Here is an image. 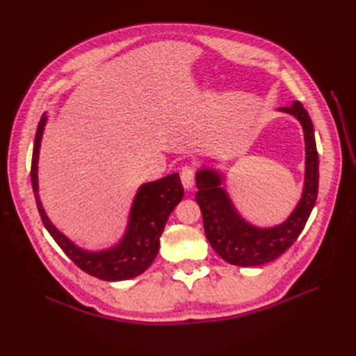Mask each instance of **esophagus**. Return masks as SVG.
<instances>
[{
	"mask_svg": "<svg viewBox=\"0 0 356 356\" xmlns=\"http://www.w3.org/2000/svg\"><path fill=\"white\" fill-rule=\"evenodd\" d=\"M181 182L184 186L186 190H191L193 186H195V168L191 165H186L182 166L181 169Z\"/></svg>",
	"mask_w": 356,
	"mask_h": 356,
	"instance_id": "1",
	"label": "esophagus"
}]
</instances>
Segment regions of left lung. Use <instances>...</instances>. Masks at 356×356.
<instances>
[{
    "instance_id": "8db88e82",
    "label": "left lung",
    "mask_w": 356,
    "mask_h": 356,
    "mask_svg": "<svg viewBox=\"0 0 356 356\" xmlns=\"http://www.w3.org/2000/svg\"><path fill=\"white\" fill-rule=\"evenodd\" d=\"M279 111L296 117L303 127L306 144L305 187L289 217L275 227H257L242 218L224 188L220 170L203 166L196 172V202L203 217L204 234L222 260L241 267L261 266L281 257L300 236L318 196L319 159L315 131L307 111L298 101Z\"/></svg>"
}]
</instances>
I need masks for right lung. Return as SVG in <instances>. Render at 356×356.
<instances>
[{"mask_svg": "<svg viewBox=\"0 0 356 356\" xmlns=\"http://www.w3.org/2000/svg\"><path fill=\"white\" fill-rule=\"evenodd\" d=\"M46 113L42 114L37 127L34 152L31 161V182L37 202V208L44 227L55 242L83 272L102 281L115 282L136 277L153 264L160 246V236L170 212L184 196L178 174H170L153 182H147L138 188L127 227L117 245L101 251H89L75 245L65 234L59 232L49 220L38 195V156L44 126Z\"/></svg>", "mask_w": 356, "mask_h": 356, "instance_id": "obj_1", "label": "right lung"}]
</instances>
